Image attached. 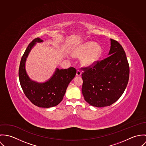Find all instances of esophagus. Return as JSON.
Returning a JSON list of instances; mask_svg holds the SVG:
<instances>
[{
    "label": "esophagus",
    "mask_w": 146,
    "mask_h": 146,
    "mask_svg": "<svg viewBox=\"0 0 146 146\" xmlns=\"http://www.w3.org/2000/svg\"><path fill=\"white\" fill-rule=\"evenodd\" d=\"M81 74H82V72H81L80 70H78L77 71V73H76V76H80L81 75Z\"/></svg>",
    "instance_id": "1"
}]
</instances>
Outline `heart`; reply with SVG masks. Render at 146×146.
I'll return each instance as SVG.
<instances>
[{"label": "heart", "instance_id": "obj_1", "mask_svg": "<svg viewBox=\"0 0 146 146\" xmlns=\"http://www.w3.org/2000/svg\"><path fill=\"white\" fill-rule=\"evenodd\" d=\"M101 48L94 42L85 43L77 48L74 51V55L82 56V63L83 65L91 66L97 61L101 53Z\"/></svg>", "mask_w": 146, "mask_h": 146}]
</instances>
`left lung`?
<instances>
[{
	"instance_id": "obj_1",
	"label": "left lung",
	"mask_w": 146,
	"mask_h": 146,
	"mask_svg": "<svg viewBox=\"0 0 146 146\" xmlns=\"http://www.w3.org/2000/svg\"><path fill=\"white\" fill-rule=\"evenodd\" d=\"M109 56L95 65L82 68V92L90 105L105 107L115 102L124 93L129 77V66L122 46L110 38Z\"/></svg>"
}]
</instances>
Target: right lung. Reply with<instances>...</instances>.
<instances>
[{
    "label": "right lung",
    "mask_w": 146,
    "mask_h": 146,
    "mask_svg": "<svg viewBox=\"0 0 146 146\" xmlns=\"http://www.w3.org/2000/svg\"><path fill=\"white\" fill-rule=\"evenodd\" d=\"M42 42L43 40L37 37L29 45L21 58L18 75L21 87L28 99L38 107L49 108L58 105L62 101L68 84L76 74V70L73 67L56 68L50 80L44 83L31 80L25 69L26 59L36 43Z\"/></svg>",
    "instance_id": "1"
}]
</instances>
